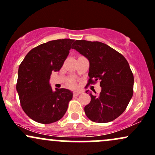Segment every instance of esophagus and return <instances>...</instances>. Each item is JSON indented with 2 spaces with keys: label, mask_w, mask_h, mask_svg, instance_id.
<instances>
[{
  "label": "esophagus",
  "mask_w": 155,
  "mask_h": 155,
  "mask_svg": "<svg viewBox=\"0 0 155 155\" xmlns=\"http://www.w3.org/2000/svg\"><path fill=\"white\" fill-rule=\"evenodd\" d=\"M81 94V91H76L74 92V94H73V95H74V97H77L78 96L79 94Z\"/></svg>",
  "instance_id": "obj_1"
}]
</instances>
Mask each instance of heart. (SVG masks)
Returning a JSON list of instances; mask_svg holds the SVG:
<instances>
[{
  "label": "heart",
  "mask_w": 155,
  "mask_h": 155,
  "mask_svg": "<svg viewBox=\"0 0 155 155\" xmlns=\"http://www.w3.org/2000/svg\"><path fill=\"white\" fill-rule=\"evenodd\" d=\"M69 85L70 86H74V85H75V80H74V78L72 80H70V81L69 82Z\"/></svg>",
  "instance_id": "obj_1"
}]
</instances>
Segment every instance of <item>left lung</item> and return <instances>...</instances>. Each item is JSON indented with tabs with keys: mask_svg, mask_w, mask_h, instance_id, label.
Listing matches in <instances>:
<instances>
[{
	"mask_svg": "<svg viewBox=\"0 0 155 155\" xmlns=\"http://www.w3.org/2000/svg\"><path fill=\"white\" fill-rule=\"evenodd\" d=\"M72 49L89 61L88 84L100 81L102 87L100 94H89L91 102L85 106V114L95 122L114 121L123 114L133 94L134 77L127 61L119 52L100 41L76 40Z\"/></svg>",
	"mask_w": 155,
	"mask_h": 155,
	"instance_id": "8db88e82",
	"label": "left lung"
}]
</instances>
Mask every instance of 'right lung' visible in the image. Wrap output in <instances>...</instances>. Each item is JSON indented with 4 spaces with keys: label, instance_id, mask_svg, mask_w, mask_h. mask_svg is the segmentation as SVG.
Here are the masks:
<instances>
[{
    "label": "right lung",
    "instance_id": "1",
    "mask_svg": "<svg viewBox=\"0 0 155 155\" xmlns=\"http://www.w3.org/2000/svg\"><path fill=\"white\" fill-rule=\"evenodd\" d=\"M73 39L48 41L33 48L18 69L17 91L22 110L31 119L50 124L67 112L73 93L66 88L53 91L50 84L52 72H58L69 55Z\"/></svg>",
    "mask_w": 155,
    "mask_h": 155
}]
</instances>
